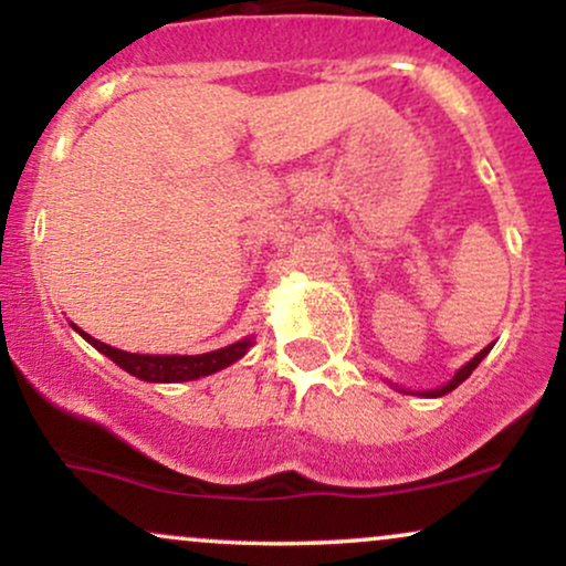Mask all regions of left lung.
<instances>
[{
    "instance_id": "1",
    "label": "left lung",
    "mask_w": 566,
    "mask_h": 566,
    "mask_svg": "<svg viewBox=\"0 0 566 566\" xmlns=\"http://www.w3.org/2000/svg\"><path fill=\"white\" fill-rule=\"evenodd\" d=\"M490 350H492V346H486V348H482V350H479V354H476V356H473V359L469 361V365H463V367H460V369H458V373H454V378H452L450 382H444V386H441V388H433V391H420V396H431V399H437V396H444V394H450V391H454V388H458V386H460V382H463L465 378H469V375L473 373V369H476V367H479V361H482V359H484V356H486V354H490Z\"/></svg>"
}]
</instances>
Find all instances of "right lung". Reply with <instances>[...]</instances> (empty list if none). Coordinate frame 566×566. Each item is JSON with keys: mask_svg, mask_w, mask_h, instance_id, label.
Here are the masks:
<instances>
[{"mask_svg": "<svg viewBox=\"0 0 566 566\" xmlns=\"http://www.w3.org/2000/svg\"><path fill=\"white\" fill-rule=\"evenodd\" d=\"M71 327L80 333L90 346L106 354L114 365H119L125 373L135 375V378L148 380V382H184V380H197L205 378V375L218 373V369L233 365L237 359H242L247 348L252 346V337H244V340L231 343V346L210 350V354H197V356H178V354H129V350L112 348L106 343L95 340L93 335L82 333L76 324Z\"/></svg>", "mask_w": 566, "mask_h": 566, "instance_id": "add662e5", "label": "right lung"}]
</instances>
